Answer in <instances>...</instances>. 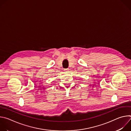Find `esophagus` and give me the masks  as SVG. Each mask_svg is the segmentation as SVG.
Returning <instances> with one entry per match:
<instances>
[{
  "instance_id": "1",
  "label": "esophagus",
  "mask_w": 131,
  "mask_h": 131,
  "mask_svg": "<svg viewBox=\"0 0 131 131\" xmlns=\"http://www.w3.org/2000/svg\"><path fill=\"white\" fill-rule=\"evenodd\" d=\"M65 72H68L69 71V69L68 68H66V69H64V70Z\"/></svg>"
}]
</instances>
